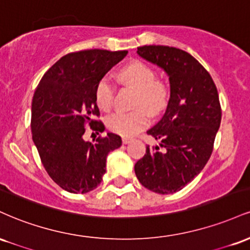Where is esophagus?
Here are the masks:
<instances>
[{"label": "esophagus", "instance_id": "obj_1", "mask_svg": "<svg viewBox=\"0 0 250 250\" xmlns=\"http://www.w3.org/2000/svg\"><path fill=\"white\" fill-rule=\"evenodd\" d=\"M131 141V139H129V137H122V143L123 145H128L129 142Z\"/></svg>", "mask_w": 250, "mask_h": 250}]
</instances>
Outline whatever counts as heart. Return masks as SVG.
<instances>
[{"mask_svg": "<svg viewBox=\"0 0 250 250\" xmlns=\"http://www.w3.org/2000/svg\"><path fill=\"white\" fill-rule=\"evenodd\" d=\"M119 77L125 84L136 89L133 111H115L105 120L107 127L113 133L122 136H133L150 123V113L157 114L166 108L169 99L167 83L156 79L155 70L142 61L128 63L119 73ZM115 85L109 77L104 76L97 82L95 100L97 105L108 110L113 105Z\"/></svg>", "mask_w": 250, "mask_h": 250, "instance_id": "1", "label": "heart"}]
</instances>
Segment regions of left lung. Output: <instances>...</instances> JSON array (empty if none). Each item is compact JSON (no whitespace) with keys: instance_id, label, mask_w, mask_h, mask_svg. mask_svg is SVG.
<instances>
[{"instance_id":"1","label":"left lung","mask_w":250,"mask_h":250,"mask_svg":"<svg viewBox=\"0 0 250 250\" xmlns=\"http://www.w3.org/2000/svg\"><path fill=\"white\" fill-rule=\"evenodd\" d=\"M137 54L168 74L170 99L161 121L147 131L161 145L148 146L135 174L149 190L173 194L200 174L213 153L222 116L219 93L210 74L187 51L143 45Z\"/></svg>"}]
</instances>
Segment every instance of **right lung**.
<instances>
[{"instance_id":"right-lung-1","label":"right lung","mask_w":250,"mask_h":250,"mask_svg":"<svg viewBox=\"0 0 250 250\" xmlns=\"http://www.w3.org/2000/svg\"><path fill=\"white\" fill-rule=\"evenodd\" d=\"M127 50L87 49L69 53L45 71L31 103V134L45 171L74 194L94 190L105 173V160L121 147L116 134L85 142V127L104 130L95 100L96 84Z\"/></svg>"}]
</instances>
